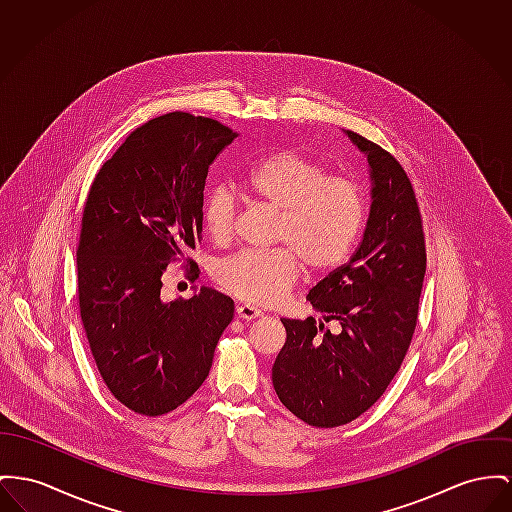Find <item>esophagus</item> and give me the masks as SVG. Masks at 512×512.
Masks as SVG:
<instances>
[{
	"mask_svg": "<svg viewBox=\"0 0 512 512\" xmlns=\"http://www.w3.org/2000/svg\"><path fill=\"white\" fill-rule=\"evenodd\" d=\"M260 314H262L260 308L250 307V305H237V318H240V320L250 322V320L258 318Z\"/></svg>",
	"mask_w": 512,
	"mask_h": 512,
	"instance_id": "obj_1",
	"label": "esophagus"
}]
</instances>
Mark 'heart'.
Wrapping results in <instances>:
<instances>
[{"label": "heart", "instance_id": "b5f03b06", "mask_svg": "<svg viewBox=\"0 0 512 512\" xmlns=\"http://www.w3.org/2000/svg\"><path fill=\"white\" fill-rule=\"evenodd\" d=\"M246 196L277 211L273 250H246L215 266L221 289L252 305L281 301L297 283L303 266L310 273L338 268L361 233L365 202L359 186L297 149H283L256 163L242 178ZM239 200L217 186L205 196L202 221L219 246L235 237Z\"/></svg>", "mask_w": 512, "mask_h": 512}]
</instances>
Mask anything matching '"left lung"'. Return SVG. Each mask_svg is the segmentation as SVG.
Listing matches in <instances>:
<instances>
[{"instance_id":"left-lung-1","label":"left lung","mask_w":512,"mask_h":512,"mask_svg":"<svg viewBox=\"0 0 512 512\" xmlns=\"http://www.w3.org/2000/svg\"><path fill=\"white\" fill-rule=\"evenodd\" d=\"M367 155L373 204L351 260L328 273L307 295L324 324L281 318L285 345L275 357L277 398L312 427H340L375 404L408 353L417 326L427 250L419 204L398 159L347 130Z\"/></svg>"}]
</instances>
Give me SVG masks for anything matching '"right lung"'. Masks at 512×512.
<instances>
[{
    "label": "right lung",
    "instance_id": "add662e5",
    "mask_svg": "<svg viewBox=\"0 0 512 512\" xmlns=\"http://www.w3.org/2000/svg\"><path fill=\"white\" fill-rule=\"evenodd\" d=\"M235 137L217 120L169 112L126 137L91 184L77 248L81 324L106 388L139 415L171 413L204 384L233 320L231 297L209 287L161 301V275L202 240L207 169Z\"/></svg>",
    "mask_w": 512,
    "mask_h": 512
}]
</instances>
